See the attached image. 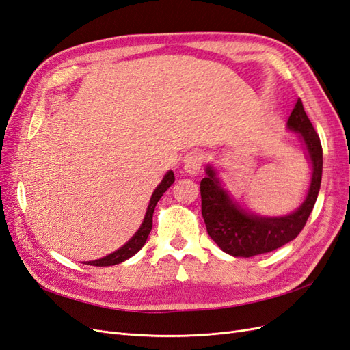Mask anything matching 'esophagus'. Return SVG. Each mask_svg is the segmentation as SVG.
Here are the masks:
<instances>
[{
	"label": "esophagus",
	"mask_w": 350,
	"mask_h": 350,
	"mask_svg": "<svg viewBox=\"0 0 350 350\" xmlns=\"http://www.w3.org/2000/svg\"><path fill=\"white\" fill-rule=\"evenodd\" d=\"M202 159H204L202 152H200V150L187 152L183 158V170L191 176L198 174L201 170V165H202Z\"/></svg>",
	"instance_id": "esophagus-1"
}]
</instances>
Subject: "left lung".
Wrapping results in <instances>:
<instances>
[{"label": "left lung", "instance_id": "1", "mask_svg": "<svg viewBox=\"0 0 350 350\" xmlns=\"http://www.w3.org/2000/svg\"><path fill=\"white\" fill-rule=\"evenodd\" d=\"M286 125L301 134L313 167L309 193L295 213L275 219L247 214L219 186L216 173L210 167L201 180V211L207 232L214 243L230 256L253 257L290 243L306 225L317 202L322 178V146L318 133L304 112L301 98L295 103Z\"/></svg>", "mask_w": 350, "mask_h": 350}]
</instances>
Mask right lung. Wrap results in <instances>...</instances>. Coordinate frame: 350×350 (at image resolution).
Returning <instances> with one entry per match:
<instances>
[{"label":"right lung","instance_id":"right-lung-1","mask_svg":"<svg viewBox=\"0 0 350 350\" xmlns=\"http://www.w3.org/2000/svg\"><path fill=\"white\" fill-rule=\"evenodd\" d=\"M173 182H174V173L168 172L165 174V177L163 178V182H161L159 186L155 189V192L152 193V198H150V202H149L146 216H145V220H143V223H142L140 229L136 232V235H134L127 244L121 247L118 252H115V253L106 256L103 258H98V260H94V262H87V265H90V266H113V265H118L124 260H127V258H130L131 256L136 254L139 250L143 245H145L146 239L150 234L152 216H154V210H155L157 202L159 201V198L163 196V193L168 189V187L173 185Z\"/></svg>","mask_w":350,"mask_h":350}]
</instances>
